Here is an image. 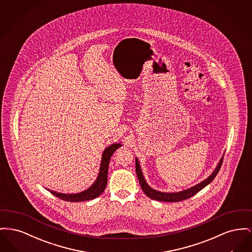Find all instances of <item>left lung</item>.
Wrapping results in <instances>:
<instances>
[{"label":"left lung","mask_w":252,"mask_h":252,"mask_svg":"<svg viewBox=\"0 0 252 252\" xmlns=\"http://www.w3.org/2000/svg\"><path fill=\"white\" fill-rule=\"evenodd\" d=\"M222 163H223V158L220 160V162H219L218 166L216 167V169L214 170V172H212V174L206 180H204L197 185L194 186L190 189H188L186 190H183V191L172 192V193L160 192L158 190H155L151 187H149V185L146 183L144 176H143L142 172H141V169H140V166H139L137 158L135 159V172H136V175H137L140 187H141L142 190L144 191V193L148 197L154 199V200H158V201H163V202H179V201H182V200H185V199L190 198L191 196H193L194 194H196L198 191H200L202 189H204L206 186L209 185L220 171Z\"/></svg>","instance_id":"1"}]
</instances>
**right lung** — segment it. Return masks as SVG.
I'll list each match as a JSON object with an SVG mask.
<instances>
[{"mask_svg":"<svg viewBox=\"0 0 252 252\" xmlns=\"http://www.w3.org/2000/svg\"><path fill=\"white\" fill-rule=\"evenodd\" d=\"M121 147V144L117 143L113 145L109 146L103 152L102 158H101V164H100V169L98 172V176L94 183L93 186H91L88 189L80 192V193H75V194H63L60 192H56L53 190H50L51 193L58 198L68 201V202H82V201H87L91 199L96 198L99 196L103 190L105 189L107 185V174H108V168H109V162L110 159L112 158L113 154L117 149ZM49 190V189H48Z\"/></svg>","mask_w":252,"mask_h":252,"instance_id":"right-lung-1","label":"right lung"}]
</instances>
